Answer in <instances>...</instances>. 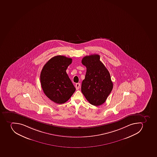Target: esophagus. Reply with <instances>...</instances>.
Instances as JSON below:
<instances>
[{"mask_svg": "<svg viewBox=\"0 0 157 157\" xmlns=\"http://www.w3.org/2000/svg\"><path fill=\"white\" fill-rule=\"evenodd\" d=\"M80 84L79 83H77L75 84V88H76V90H78L79 89V87H80Z\"/></svg>", "mask_w": 157, "mask_h": 157, "instance_id": "esophagus-1", "label": "esophagus"}]
</instances>
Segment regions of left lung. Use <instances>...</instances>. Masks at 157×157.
<instances>
[{
    "mask_svg": "<svg viewBox=\"0 0 157 157\" xmlns=\"http://www.w3.org/2000/svg\"><path fill=\"white\" fill-rule=\"evenodd\" d=\"M86 67L85 78L82 82V92L93 105L104 103L112 91L113 83L107 69L100 61V56H86L82 59Z\"/></svg>",
    "mask_w": 157,
    "mask_h": 157,
    "instance_id": "1",
    "label": "left lung"
}]
</instances>
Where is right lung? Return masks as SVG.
Segmentation results:
<instances>
[{"label": "right lung", "mask_w": 157, "mask_h": 157, "mask_svg": "<svg viewBox=\"0 0 157 157\" xmlns=\"http://www.w3.org/2000/svg\"><path fill=\"white\" fill-rule=\"evenodd\" d=\"M72 59L56 56L44 65L40 74L41 86L45 95L58 104L70 99L75 88L66 73Z\"/></svg>", "instance_id": "1"}]
</instances>
